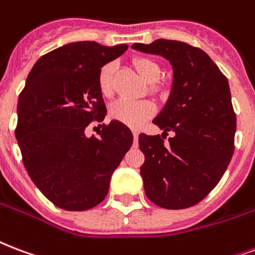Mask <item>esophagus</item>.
Here are the masks:
<instances>
[{"label":"esophagus","mask_w":255,"mask_h":255,"mask_svg":"<svg viewBox=\"0 0 255 255\" xmlns=\"http://www.w3.org/2000/svg\"><path fill=\"white\" fill-rule=\"evenodd\" d=\"M132 133H133V141H135V145H136V143H137V136H139V133H137L136 131H133Z\"/></svg>","instance_id":"1"}]
</instances>
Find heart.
Returning <instances> with one entry per match:
<instances>
[{
    "mask_svg": "<svg viewBox=\"0 0 255 255\" xmlns=\"http://www.w3.org/2000/svg\"><path fill=\"white\" fill-rule=\"evenodd\" d=\"M133 64L145 81L155 83L160 77V67L152 58L139 57L136 58ZM114 73L115 65L112 63L106 64L99 72L97 84L100 92L104 96H111L114 92ZM153 112H155V107L152 103L147 100L132 102V100L120 99L112 103L110 107V115L112 119L132 128L140 127L141 124H144L145 120L152 116Z\"/></svg>",
    "mask_w": 255,
    "mask_h": 255,
    "instance_id": "b5f03b06",
    "label": "heart"
}]
</instances>
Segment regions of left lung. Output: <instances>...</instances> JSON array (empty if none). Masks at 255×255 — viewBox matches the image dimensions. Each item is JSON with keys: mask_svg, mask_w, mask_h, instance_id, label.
Listing matches in <instances>:
<instances>
[{"mask_svg": "<svg viewBox=\"0 0 255 255\" xmlns=\"http://www.w3.org/2000/svg\"><path fill=\"white\" fill-rule=\"evenodd\" d=\"M172 67L167 103L152 120L160 135H139L145 195L159 207L187 209L207 197L225 174L234 152L237 119L229 81L206 52L175 40L133 44ZM175 135L167 145V131Z\"/></svg>", "mask_w": 255, "mask_h": 255, "instance_id": "1", "label": "left lung"}]
</instances>
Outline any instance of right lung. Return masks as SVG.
I'll use <instances>...</instances> for the list:
<instances>
[{"label":"right lung","mask_w":255,"mask_h":255,"mask_svg":"<svg viewBox=\"0 0 255 255\" xmlns=\"http://www.w3.org/2000/svg\"><path fill=\"white\" fill-rule=\"evenodd\" d=\"M128 49L95 41L69 42L37 60L17 104L15 137L30 179L53 205L92 209L110 190L111 176L133 141L118 120L87 136L107 115L99 72Z\"/></svg>","instance_id":"1"}]
</instances>
